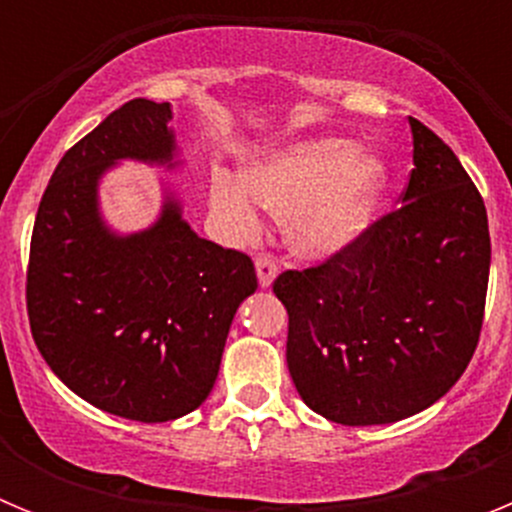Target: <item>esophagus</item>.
Returning a JSON list of instances; mask_svg holds the SVG:
<instances>
[{"instance_id":"esophagus-1","label":"esophagus","mask_w":512,"mask_h":512,"mask_svg":"<svg viewBox=\"0 0 512 512\" xmlns=\"http://www.w3.org/2000/svg\"><path fill=\"white\" fill-rule=\"evenodd\" d=\"M256 277H259L261 287H271L274 279H277V261L271 259V256H256Z\"/></svg>"}]
</instances>
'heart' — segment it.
<instances>
[{
    "label": "heart",
    "instance_id": "b5f03b06",
    "mask_svg": "<svg viewBox=\"0 0 512 512\" xmlns=\"http://www.w3.org/2000/svg\"><path fill=\"white\" fill-rule=\"evenodd\" d=\"M390 184V169L374 153H356L341 138L295 143L241 169V184L217 174L210 202L225 228L251 241L261 230L253 202L287 220V246L310 261H325L354 246L372 225Z\"/></svg>",
    "mask_w": 512,
    "mask_h": 512
}]
</instances>
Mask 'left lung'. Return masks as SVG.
I'll use <instances>...</instances> for the list:
<instances>
[{"instance_id": "8db88e82", "label": "left lung", "mask_w": 512, "mask_h": 512, "mask_svg": "<svg viewBox=\"0 0 512 512\" xmlns=\"http://www.w3.org/2000/svg\"><path fill=\"white\" fill-rule=\"evenodd\" d=\"M402 205L320 266L284 271L287 366L297 392L341 425L410 418L464 374L485 318L490 228L459 158L410 117Z\"/></svg>"}]
</instances>
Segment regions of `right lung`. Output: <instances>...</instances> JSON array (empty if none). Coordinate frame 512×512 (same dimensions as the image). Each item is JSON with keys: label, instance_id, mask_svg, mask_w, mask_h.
I'll use <instances>...</instances> for the list:
<instances>
[{"label": "right lung", "instance_id": "add662e5", "mask_svg": "<svg viewBox=\"0 0 512 512\" xmlns=\"http://www.w3.org/2000/svg\"><path fill=\"white\" fill-rule=\"evenodd\" d=\"M171 104L130 99L66 151L45 187L27 266V318L45 364L104 413L166 423L200 408L235 310L256 292L246 253L205 241L166 192L151 228L104 223L117 161L176 169Z\"/></svg>", "mask_w": 512, "mask_h": 512}]
</instances>
